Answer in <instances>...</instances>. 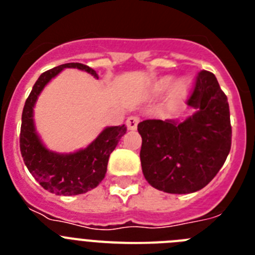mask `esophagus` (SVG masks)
Masks as SVG:
<instances>
[{
  "label": "esophagus",
  "instance_id": "esophagus-1",
  "mask_svg": "<svg viewBox=\"0 0 255 255\" xmlns=\"http://www.w3.org/2000/svg\"><path fill=\"white\" fill-rule=\"evenodd\" d=\"M139 121H140V119H139L138 116H130L129 119L126 120V126H128V129L129 130L136 129V126H138Z\"/></svg>",
  "mask_w": 255,
  "mask_h": 255
}]
</instances>
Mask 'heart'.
<instances>
[{
    "mask_svg": "<svg viewBox=\"0 0 255 255\" xmlns=\"http://www.w3.org/2000/svg\"><path fill=\"white\" fill-rule=\"evenodd\" d=\"M172 84V78L171 76H164V78L159 79L158 82L155 83L154 89L155 92H158V93H162V92L167 91L168 88L171 87ZM191 87V80L186 76H182V78L177 79L175 84L172 87V92H173V97L176 98V100H180L182 97H185L188 91L190 89Z\"/></svg>",
    "mask_w": 255,
    "mask_h": 255,
    "instance_id": "1",
    "label": "heart"
}]
</instances>
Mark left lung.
<instances>
[{"label": "left lung", "mask_w": 255, "mask_h": 255, "mask_svg": "<svg viewBox=\"0 0 255 255\" xmlns=\"http://www.w3.org/2000/svg\"><path fill=\"white\" fill-rule=\"evenodd\" d=\"M186 105V120H145L141 136L143 175L153 188L170 194L203 189L224 166L231 149V124L226 94L217 79L202 70Z\"/></svg>", "instance_id": "obj_1"}]
</instances>
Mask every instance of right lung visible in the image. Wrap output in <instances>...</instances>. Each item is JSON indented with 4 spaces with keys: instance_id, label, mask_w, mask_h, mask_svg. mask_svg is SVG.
I'll return each instance as SVG.
<instances>
[{
    "instance_id": "add662e5",
    "label": "right lung",
    "mask_w": 255,
    "mask_h": 255,
    "mask_svg": "<svg viewBox=\"0 0 255 255\" xmlns=\"http://www.w3.org/2000/svg\"><path fill=\"white\" fill-rule=\"evenodd\" d=\"M66 67L98 74L87 65L70 62L48 70L38 78L29 94L21 115L20 150L24 163L39 185L56 195H78L100 185L107 172L110 154L126 132V126H108L87 148L74 153L49 150L38 135L34 125V106L38 97L52 79Z\"/></svg>"
}]
</instances>
